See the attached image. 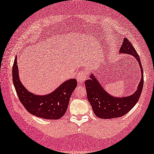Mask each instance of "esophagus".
Wrapping results in <instances>:
<instances>
[{"mask_svg":"<svg viewBox=\"0 0 154 154\" xmlns=\"http://www.w3.org/2000/svg\"><path fill=\"white\" fill-rule=\"evenodd\" d=\"M86 76H87V75H86V73L85 72L81 71L77 75V77H76L77 81L79 83L82 84V83L84 82V81H85L86 78Z\"/></svg>","mask_w":154,"mask_h":154,"instance_id":"34e87169","label":"esophagus"}]
</instances>
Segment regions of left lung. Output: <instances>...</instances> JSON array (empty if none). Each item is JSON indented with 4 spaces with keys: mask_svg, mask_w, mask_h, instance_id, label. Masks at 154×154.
I'll use <instances>...</instances> for the list:
<instances>
[{
    "mask_svg": "<svg viewBox=\"0 0 154 154\" xmlns=\"http://www.w3.org/2000/svg\"><path fill=\"white\" fill-rule=\"evenodd\" d=\"M120 53L131 54L136 59L140 66L142 78L136 92L131 96L114 97L108 94L103 88L101 84L94 74H90V78L86 80L85 86L87 97L92 106L94 114L102 119L120 118L130 112L138 102L143 86V68L140 56L129 40L125 38L120 49Z\"/></svg>",
    "mask_w": 154,
    "mask_h": 154,
    "instance_id": "8db88e82",
    "label": "left lung"
}]
</instances>
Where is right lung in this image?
I'll list each match as a JSON object with an SVG mask.
<instances>
[{
	"instance_id": "add662e5",
	"label": "right lung",
	"mask_w": 154,
	"mask_h": 154,
	"mask_svg": "<svg viewBox=\"0 0 154 154\" xmlns=\"http://www.w3.org/2000/svg\"><path fill=\"white\" fill-rule=\"evenodd\" d=\"M12 80L20 101L26 110L31 114L46 120H58L63 116L72 94L77 86L76 80L74 78L64 82L48 94H34L21 83L17 56L12 66Z\"/></svg>"
}]
</instances>
